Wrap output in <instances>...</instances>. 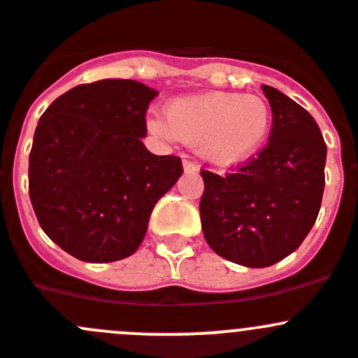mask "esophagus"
<instances>
[{"instance_id":"esophagus-1","label":"esophagus","mask_w":358,"mask_h":358,"mask_svg":"<svg viewBox=\"0 0 358 358\" xmlns=\"http://www.w3.org/2000/svg\"><path fill=\"white\" fill-rule=\"evenodd\" d=\"M182 169H185V172L196 173L199 170H201V165H199L196 162H189V159H185V162H182Z\"/></svg>"}]
</instances>
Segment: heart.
I'll use <instances>...</instances> for the list:
<instances>
[{"label": "heart", "mask_w": 358, "mask_h": 358, "mask_svg": "<svg viewBox=\"0 0 358 358\" xmlns=\"http://www.w3.org/2000/svg\"><path fill=\"white\" fill-rule=\"evenodd\" d=\"M147 126L162 138L189 143L218 166L247 163L259 152L271 127L266 101L236 92H208L173 99L166 117L152 115Z\"/></svg>", "instance_id": "b5f03b06"}]
</instances>
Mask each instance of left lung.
I'll return each instance as SVG.
<instances>
[{"mask_svg":"<svg viewBox=\"0 0 358 358\" xmlns=\"http://www.w3.org/2000/svg\"><path fill=\"white\" fill-rule=\"evenodd\" d=\"M261 88L273 113L266 147L227 176L201 172L206 241L248 268L271 266L300 247L320 213L327 162L313 115L277 88Z\"/></svg>","mask_w":358,"mask_h":358,"instance_id":"obj_1","label":"left lung"}]
</instances>
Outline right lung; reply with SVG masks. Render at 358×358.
Segmentation results:
<instances>
[{"label":"right lung","mask_w":358,"mask_h":358,"mask_svg":"<svg viewBox=\"0 0 358 358\" xmlns=\"http://www.w3.org/2000/svg\"><path fill=\"white\" fill-rule=\"evenodd\" d=\"M156 96L138 81L101 80L65 92L38 120L29 201L42 231L80 261L134 254L156 202L181 177V157L142 142Z\"/></svg>","instance_id":"1"}]
</instances>
